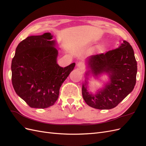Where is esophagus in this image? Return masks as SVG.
<instances>
[{
    "instance_id": "esophagus-1",
    "label": "esophagus",
    "mask_w": 146,
    "mask_h": 146,
    "mask_svg": "<svg viewBox=\"0 0 146 146\" xmlns=\"http://www.w3.org/2000/svg\"><path fill=\"white\" fill-rule=\"evenodd\" d=\"M77 67L78 69V70H81V71H83L84 70V68H85V66H84V64L82 62H78L77 64Z\"/></svg>"
}]
</instances>
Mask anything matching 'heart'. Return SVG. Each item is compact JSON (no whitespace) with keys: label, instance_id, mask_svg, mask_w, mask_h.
<instances>
[{"label":"heart","instance_id":"obj_1","mask_svg":"<svg viewBox=\"0 0 146 146\" xmlns=\"http://www.w3.org/2000/svg\"><path fill=\"white\" fill-rule=\"evenodd\" d=\"M104 49V45L101 44V45H100V46H99V50L100 51L103 50Z\"/></svg>","mask_w":146,"mask_h":146}]
</instances>
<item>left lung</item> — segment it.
<instances>
[{
    "instance_id": "8db88e82",
    "label": "left lung",
    "mask_w": 146,
    "mask_h": 146,
    "mask_svg": "<svg viewBox=\"0 0 146 146\" xmlns=\"http://www.w3.org/2000/svg\"><path fill=\"white\" fill-rule=\"evenodd\" d=\"M86 64L87 70L82 90L83 98L90 107L99 110L113 108L133 91L137 63L133 48L126 41L116 49L88 57ZM103 74L108 75L109 81L95 93L90 92L89 78H98Z\"/></svg>"
}]
</instances>
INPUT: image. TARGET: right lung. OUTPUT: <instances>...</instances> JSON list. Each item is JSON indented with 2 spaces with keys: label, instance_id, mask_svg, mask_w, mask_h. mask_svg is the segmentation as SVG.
<instances>
[{
  "label": "right lung",
  "instance_id": "1",
  "mask_svg": "<svg viewBox=\"0 0 146 146\" xmlns=\"http://www.w3.org/2000/svg\"><path fill=\"white\" fill-rule=\"evenodd\" d=\"M50 33L30 36L16 48L11 62L12 84L16 93L30 107L54 105L60 88L76 63L65 68L57 63V43Z\"/></svg>",
  "mask_w": 146,
  "mask_h": 146
}]
</instances>
